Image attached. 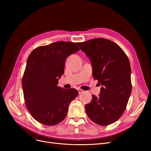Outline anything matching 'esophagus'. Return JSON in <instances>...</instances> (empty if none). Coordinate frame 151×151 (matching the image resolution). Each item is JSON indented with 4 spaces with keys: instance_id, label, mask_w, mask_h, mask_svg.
<instances>
[{
    "instance_id": "34e87169",
    "label": "esophagus",
    "mask_w": 151,
    "mask_h": 151,
    "mask_svg": "<svg viewBox=\"0 0 151 151\" xmlns=\"http://www.w3.org/2000/svg\"><path fill=\"white\" fill-rule=\"evenodd\" d=\"M77 91H78V92H79V94H81V93H83V90H82L81 89H77Z\"/></svg>"
}]
</instances>
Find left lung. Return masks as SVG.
<instances>
[{"instance_id": "obj_1", "label": "left lung", "mask_w": 151, "mask_h": 151, "mask_svg": "<svg viewBox=\"0 0 151 151\" xmlns=\"http://www.w3.org/2000/svg\"><path fill=\"white\" fill-rule=\"evenodd\" d=\"M77 45L91 62L93 75L102 87L85 105L90 119L105 126L117 121L124 112L132 91L131 68L127 56L117 44L96 38Z\"/></svg>"}]
</instances>
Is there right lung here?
<instances>
[{
    "label": "right lung",
    "mask_w": 151,
    "mask_h": 151,
    "mask_svg": "<svg viewBox=\"0 0 151 151\" xmlns=\"http://www.w3.org/2000/svg\"><path fill=\"white\" fill-rule=\"evenodd\" d=\"M79 50L75 43L57 42L35 48L28 57L22 81L24 98L31 116L43 125L61 122L79 94L57 86L66 58Z\"/></svg>",
    "instance_id": "obj_1"
}]
</instances>
